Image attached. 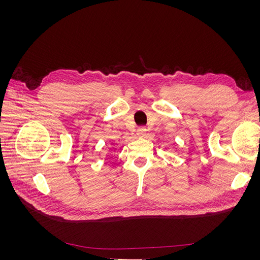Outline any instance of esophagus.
Wrapping results in <instances>:
<instances>
[{"instance_id":"obj_1","label":"esophagus","mask_w":260,"mask_h":260,"mask_svg":"<svg viewBox=\"0 0 260 260\" xmlns=\"http://www.w3.org/2000/svg\"><path fill=\"white\" fill-rule=\"evenodd\" d=\"M146 135V128L145 127H140L137 130V136L138 137H144Z\"/></svg>"}]
</instances>
